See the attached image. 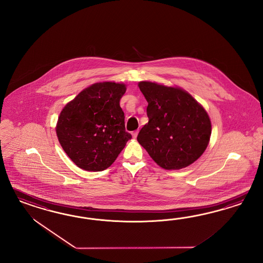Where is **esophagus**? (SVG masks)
I'll return each instance as SVG.
<instances>
[{
  "label": "esophagus",
  "mask_w": 263,
  "mask_h": 263,
  "mask_svg": "<svg viewBox=\"0 0 263 263\" xmlns=\"http://www.w3.org/2000/svg\"><path fill=\"white\" fill-rule=\"evenodd\" d=\"M138 133H139V130H136V131H134V132L132 133V136H133V138H134V139H136V138H137V136H138Z\"/></svg>",
  "instance_id": "obj_1"
}]
</instances>
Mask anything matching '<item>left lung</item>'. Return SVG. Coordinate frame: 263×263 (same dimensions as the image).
Returning <instances> with one entry per match:
<instances>
[{
	"label": "left lung",
	"mask_w": 263,
	"mask_h": 263,
	"mask_svg": "<svg viewBox=\"0 0 263 263\" xmlns=\"http://www.w3.org/2000/svg\"><path fill=\"white\" fill-rule=\"evenodd\" d=\"M147 101L148 122L138 142L160 167L180 170L199 159L206 149L211 121L203 107L180 88L140 82Z\"/></svg>",
	"instance_id": "obj_1"
}]
</instances>
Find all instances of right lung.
Wrapping results in <instances>:
<instances>
[{"label":"right lung","mask_w":263,"mask_h":263,"mask_svg":"<svg viewBox=\"0 0 263 263\" xmlns=\"http://www.w3.org/2000/svg\"><path fill=\"white\" fill-rule=\"evenodd\" d=\"M124 84L96 83L82 90L61 111L56 132L67 156L78 167L101 172L118 158L132 136L125 131L120 98Z\"/></svg>","instance_id":"add662e5"}]
</instances>
